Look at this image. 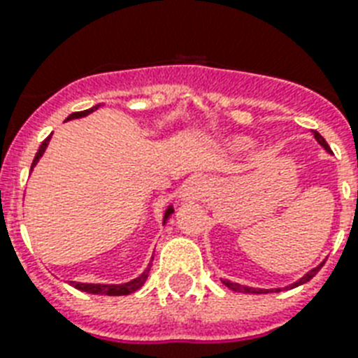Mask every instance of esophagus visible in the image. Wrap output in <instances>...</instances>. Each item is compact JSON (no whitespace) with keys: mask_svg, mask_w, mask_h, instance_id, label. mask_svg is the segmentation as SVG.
Returning <instances> with one entry per match:
<instances>
[{"mask_svg":"<svg viewBox=\"0 0 358 358\" xmlns=\"http://www.w3.org/2000/svg\"><path fill=\"white\" fill-rule=\"evenodd\" d=\"M209 193V182L204 176H191V178L180 189V200L182 202H194L204 199Z\"/></svg>","mask_w":358,"mask_h":358,"instance_id":"1","label":"esophagus"}]
</instances>
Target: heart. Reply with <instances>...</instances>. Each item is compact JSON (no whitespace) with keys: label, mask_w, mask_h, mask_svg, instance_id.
I'll return each instance as SVG.
<instances>
[{"label":"heart","mask_w":358,"mask_h":358,"mask_svg":"<svg viewBox=\"0 0 358 358\" xmlns=\"http://www.w3.org/2000/svg\"><path fill=\"white\" fill-rule=\"evenodd\" d=\"M231 147H234V149H243V147H246V141L245 139H234V141H231Z\"/></svg>","instance_id":"obj_1"}]
</instances>
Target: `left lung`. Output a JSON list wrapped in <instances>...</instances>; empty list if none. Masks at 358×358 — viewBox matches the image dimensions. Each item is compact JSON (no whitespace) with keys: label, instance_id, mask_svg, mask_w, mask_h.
Listing matches in <instances>:
<instances>
[{"label":"left lung","instance_id":"1","mask_svg":"<svg viewBox=\"0 0 358 358\" xmlns=\"http://www.w3.org/2000/svg\"><path fill=\"white\" fill-rule=\"evenodd\" d=\"M315 138H316V141H318V143H320L322 147H324V149L327 150V152H331L329 145H327V141H325V139L322 138L320 134L315 132ZM322 266H324V263L318 264V266H316V268L309 270V272H307V274H305L303 278H300V280L294 281V283L287 285V287H283V289H285V290L296 289V287H300V285L307 283V281H310V280H313V278H315L316 274H318V270H320ZM220 281H222V283H224L226 287H228V289L235 290V292H245V294H270V292H280V290H283V289H255V287H246V285L234 283V281H229V280H220Z\"/></svg>","mask_w":358,"mask_h":358}]
</instances>
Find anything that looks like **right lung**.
<instances>
[{"mask_svg":"<svg viewBox=\"0 0 358 358\" xmlns=\"http://www.w3.org/2000/svg\"><path fill=\"white\" fill-rule=\"evenodd\" d=\"M99 108H101V104H95V106H92V108H88V110H83V112H75V113H71V115H68V119H66V121L86 117V115H90V113L95 112V110H99ZM49 141H51V136L43 139V143L40 145V149H38L36 156H34V159H33V165H31V173H33V169L36 167V164L40 162V158L43 156L45 149H48ZM173 213H174V208L169 204V206H167V209H165L164 222H162V224L165 226V222L169 220V217ZM152 259H154V255H152ZM150 264H152V263H150ZM150 264L143 270V272H141V274L138 275V278H134V280L127 281V283H106V285H104V283H80V281H69V285H71V287H75V289L83 290V292H88V294L127 296V294H132V292H136L139 287H143V283L147 281V278H149Z\"/></svg>","mask_w":358,"mask_h":358,"instance_id":"obj_1","label":"right lung"}]
</instances>
